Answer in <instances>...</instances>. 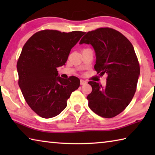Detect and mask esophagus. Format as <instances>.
Returning a JSON list of instances; mask_svg holds the SVG:
<instances>
[{
	"label": "esophagus",
	"instance_id": "34e87169",
	"mask_svg": "<svg viewBox=\"0 0 155 155\" xmlns=\"http://www.w3.org/2000/svg\"><path fill=\"white\" fill-rule=\"evenodd\" d=\"M80 83H81V85H85V84L87 83V81H84V80H83V79H81V81H80Z\"/></svg>",
	"mask_w": 155,
	"mask_h": 155
}]
</instances>
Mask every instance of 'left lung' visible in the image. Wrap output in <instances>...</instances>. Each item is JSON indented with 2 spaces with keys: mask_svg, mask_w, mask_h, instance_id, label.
<instances>
[{
  "mask_svg": "<svg viewBox=\"0 0 155 155\" xmlns=\"http://www.w3.org/2000/svg\"><path fill=\"white\" fill-rule=\"evenodd\" d=\"M83 44H91L95 51L97 74H107L105 87L88 83L92 87L88 106L100 116L114 117L124 111L135 93L140 68L134 48L125 36L110 28L89 31L80 41Z\"/></svg>",
  "mask_w": 155,
  "mask_h": 155,
  "instance_id": "obj_1",
  "label": "left lung"
}]
</instances>
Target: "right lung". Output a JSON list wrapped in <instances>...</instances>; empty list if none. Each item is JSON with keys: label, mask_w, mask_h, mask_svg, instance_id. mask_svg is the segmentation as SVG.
Listing matches in <instances>:
<instances>
[{"label": "right lung", "mask_w": 155, "mask_h": 155, "mask_svg": "<svg viewBox=\"0 0 155 155\" xmlns=\"http://www.w3.org/2000/svg\"><path fill=\"white\" fill-rule=\"evenodd\" d=\"M85 33L44 30L34 34L24 45L17 63L18 85L31 109L44 118L59 115L67 100L80 85L79 78L58 76L70 51Z\"/></svg>", "instance_id": "add662e5"}]
</instances>
